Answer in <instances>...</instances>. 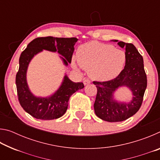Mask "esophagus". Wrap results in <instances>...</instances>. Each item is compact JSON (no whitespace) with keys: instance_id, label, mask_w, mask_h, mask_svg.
Segmentation results:
<instances>
[{"instance_id":"34e87169","label":"esophagus","mask_w":160,"mask_h":160,"mask_svg":"<svg viewBox=\"0 0 160 160\" xmlns=\"http://www.w3.org/2000/svg\"><path fill=\"white\" fill-rule=\"evenodd\" d=\"M90 80H88V79H84L83 80V83L84 85H89V84H90Z\"/></svg>"}]
</instances>
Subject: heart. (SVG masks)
I'll use <instances>...</instances> for the list:
<instances>
[{
    "label": "heart",
    "instance_id": "obj_1",
    "mask_svg": "<svg viewBox=\"0 0 160 160\" xmlns=\"http://www.w3.org/2000/svg\"><path fill=\"white\" fill-rule=\"evenodd\" d=\"M78 62L73 66L89 70L93 79L109 81L114 79L122 72L126 62L125 51L110 44L97 42L86 43L78 50Z\"/></svg>",
    "mask_w": 160,
    "mask_h": 160
}]
</instances>
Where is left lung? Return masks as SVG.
Instances as JSON below:
<instances>
[{
	"mask_svg": "<svg viewBox=\"0 0 160 160\" xmlns=\"http://www.w3.org/2000/svg\"><path fill=\"white\" fill-rule=\"evenodd\" d=\"M118 45L125 48L126 62L124 69L114 79L105 82L94 81L97 94L94 104V112L102 120L109 122L125 121L133 116L141 107L143 96L147 88L146 76L142 56L132 44L118 40ZM126 86L132 91L131 102H118L113 94L118 88Z\"/></svg>",
	"mask_w": 160,
	"mask_h": 160,
	"instance_id": "8db88e82",
	"label": "left lung"
}]
</instances>
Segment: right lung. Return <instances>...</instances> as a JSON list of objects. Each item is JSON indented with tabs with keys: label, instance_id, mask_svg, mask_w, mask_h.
Segmentation results:
<instances>
[{
	"label": "right lung",
	"instance_id": "1",
	"mask_svg": "<svg viewBox=\"0 0 160 160\" xmlns=\"http://www.w3.org/2000/svg\"><path fill=\"white\" fill-rule=\"evenodd\" d=\"M77 38L53 37L36 38L22 52L19 59V70L16 75V87L20 104L27 113L41 120H53L61 117L68 109L70 97L84 88L82 82H74L65 75L61 86L53 94L37 97L32 94L27 81V72L32 59L43 50L57 52L65 66L71 63Z\"/></svg>",
	"mask_w": 160,
	"mask_h": 160
}]
</instances>
